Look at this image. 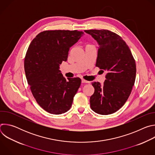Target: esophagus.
Returning a JSON list of instances; mask_svg holds the SVG:
<instances>
[{"label": "esophagus", "instance_id": "esophagus-1", "mask_svg": "<svg viewBox=\"0 0 155 155\" xmlns=\"http://www.w3.org/2000/svg\"><path fill=\"white\" fill-rule=\"evenodd\" d=\"M81 83H89L90 81H86V80H84V79H82V80H81Z\"/></svg>", "mask_w": 155, "mask_h": 155}]
</instances>
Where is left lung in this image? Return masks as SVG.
Listing matches in <instances>:
<instances>
[{"instance_id":"8db88e82","label":"left lung","mask_w":155,"mask_h":155,"mask_svg":"<svg viewBox=\"0 0 155 155\" xmlns=\"http://www.w3.org/2000/svg\"><path fill=\"white\" fill-rule=\"evenodd\" d=\"M99 45L96 67L106 71L102 84L93 82L94 93L90 106L98 114L116 112L127 100L134 84L136 75L135 60L126 42L118 35L108 30H86Z\"/></svg>"}]
</instances>
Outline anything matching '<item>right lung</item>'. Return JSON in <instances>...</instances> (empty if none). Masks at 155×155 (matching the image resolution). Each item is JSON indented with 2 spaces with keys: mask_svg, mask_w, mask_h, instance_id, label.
<instances>
[{
  "mask_svg": "<svg viewBox=\"0 0 155 155\" xmlns=\"http://www.w3.org/2000/svg\"><path fill=\"white\" fill-rule=\"evenodd\" d=\"M84 35L77 31H45L33 39L25 59V71L31 92L47 112L60 115L71 108L81 84L80 78L66 80L59 70L71 47Z\"/></svg>",
  "mask_w": 155,
  "mask_h": 155,
  "instance_id": "obj_1",
  "label": "right lung"
}]
</instances>
